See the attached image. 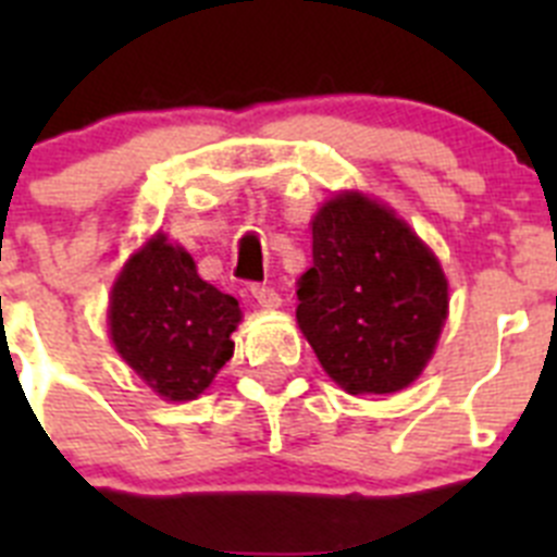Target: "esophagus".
<instances>
[{
  "label": "esophagus",
  "instance_id": "34e87169",
  "mask_svg": "<svg viewBox=\"0 0 557 557\" xmlns=\"http://www.w3.org/2000/svg\"><path fill=\"white\" fill-rule=\"evenodd\" d=\"M250 293H253V298L259 301V307H268V309L282 307V295H278V289L275 287H270V284H253Z\"/></svg>",
  "mask_w": 557,
  "mask_h": 557
}]
</instances>
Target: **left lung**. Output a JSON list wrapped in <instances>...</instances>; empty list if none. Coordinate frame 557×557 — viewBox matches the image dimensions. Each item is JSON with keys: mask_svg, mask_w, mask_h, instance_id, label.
Returning <instances> with one entry per match:
<instances>
[{"mask_svg": "<svg viewBox=\"0 0 557 557\" xmlns=\"http://www.w3.org/2000/svg\"><path fill=\"white\" fill-rule=\"evenodd\" d=\"M449 287L421 239L357 191L312 223V268L298 278V326L348 393H396L424 371Z\"/></svg>", "mask_w": 557, "mask_h": 557, "instance_id": "obj_1", "label": "left lung"}]
</instances>
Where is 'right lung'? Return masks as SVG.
<instances>
[{
  "mask_svg": "<svg viewBox=\"0 0 557 557\" xmlns=\"http://www.w3.org/2000/svg\"><path fill=\"white\" fill-rule=\"evenodd\" d=\"M243 312L203 282L184 248L156 236L131 256L111 293V337L127 366L170 401L198 398L234 354Z\"/></svg>",
  "mask_w": 557,
  "mask_h": 557,
  "instance_id": "add662e5",
  "label": "right lung"
}]
</instances>
